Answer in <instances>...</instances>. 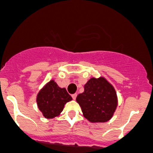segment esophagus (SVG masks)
<instances>
[{
    "label": "esophagus",
    "mask_w": 153,
    "mask_h": 153,
    "mask_svg": "<svg viewBox=\"0 0 153 153\" xmlns=\"http://www.w3.org/2000/svg\"><path fill=\"white\" fill-rule=\"evenodd\" d=\"M76 97H77V94H76V93L72 94V98H73L74 100H75V98H76Z\"/></svg>",
    "instance_id": "obj_1"
}]
</instances>
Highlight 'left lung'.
Here are the masks:
<instances>
[{"label": "left lung", "mask_w": 153, "mask_h": 153, "mask_svg": "<svg viewBox=\"0 0 153 153\" xmlns=\"http://www.w3.org/2000/svg\"><path fill=\"white\" fill-rule=\"evenodd\" d=\"M76 101L84 116L92 123L106 122L113 115L118 104L115 89L104 78H92L84 85V92Z\"/></svg>", "instance_id": "8db88e82"}]
</instances>
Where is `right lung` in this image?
<instances>
[{
  "instance_id": "1",
  "label": "right lung",
  "mask_w": 153,
  "mask_h": 153,
  "mask_svg": "<svg viewBox=\"0 0 153 153\" xmlns=\"http://www.w3.org/2000/svg\"><path fill=\"white\" fill-rule=\"evenodd\" d=\"M72 99L65 88H60L52 80L38 94L37 104L46 118H53L59 115L64 105Z\"/></svg>"
}]
</instances>
